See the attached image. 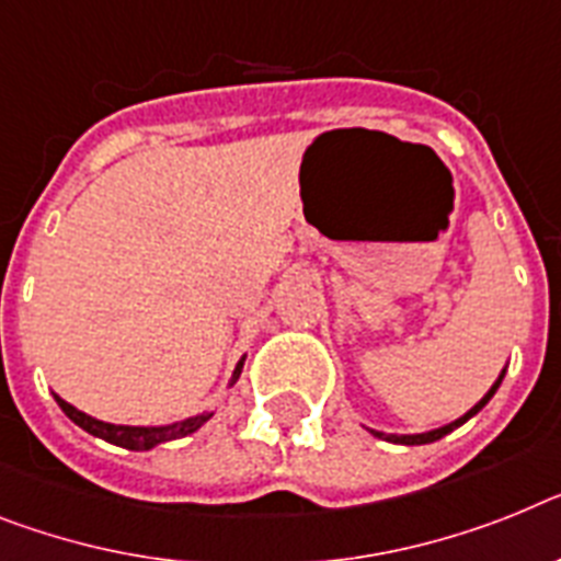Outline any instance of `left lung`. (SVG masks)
Masks as SVG:
<instances>
[{"instance_id":"1","label":"left lung","mask_w":561,"mask_h":561,"mask_svg":"<svg viewBox=\"0 0 561 561\" xmlns=\"http://www.w3.org/2000/svg\"><path fill=\"white\" fill-rule=\"evenodd\" d=\"M505 370H507V365H505V368H502V374H499L496 382L491 385V390H488V393H484V397L479 399V402L473 404V408H470L468 413H465V416L454 419L450 425L433 427V431H425V433H382V431H370V433H374V436H379V439H385V442H393V445H431V442L442 439V436H448V433L456 431V427H459V425H465V422H468L470 416H477V413L482 411L484 404L491 402L493 393H496V390H499V385H502V379H505Z\"/></svg>"}]
</instances>
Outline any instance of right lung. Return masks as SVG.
<instances>
[{
  "mask_svg": "<svg viewBox=\"0 0 561 561\" xmlns=\"http://www.w3.org/2000/svg\"><path fill=\"white\" fill-rule=\"evenodd\" d=\"M242 365H244V356L237 362V368L230 374V382L228 388H233L242 374ZM56 404L62 408L65 416L70 422H77L82 431H88L91 436H99V439L111 442V445H119V448H128V450H153L157 445H164V442H173V439H182V436H191V433L199 431L214 411H205V413H196V416H187V419H179V422H171V425H111V422H102L96 416H88L84 411L73 408L70 402H65L59 393H54Z\"/></svg>",
  "mask_w": 561,
  "mask_h": 561,
  "instance_id": "obj_1",
  "label": "right lung"
}]
</instances>
